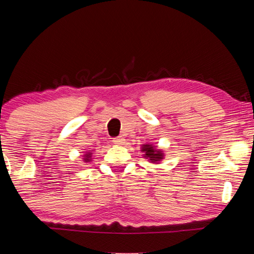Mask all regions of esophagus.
<instances>
[{
  "mask_svg": "<svg viewBox=\"0 0 254 254\" xmlns=\"http://www.w3.org/2000/svg\"><path fill=\"white\" fill-rule=\"evenodd\" d=\"M124 142H126V139L122 136H119V137H115V139H113V143L117 145H122V144H124Z\"/></svg>",
  "mask_w": 254,
  "mask_h": 254,
  "instance_id": "1",
  "label": "esophagus"
}]
</instances>
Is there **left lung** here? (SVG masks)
Masks as SVG:
<instances>
[{"label": "left lung", "instance_id": "left-lung-1", "mask_svg": "<svg viewBox=\"0 0 254 254\" xmlns=\"http://www.w3.org/2000/svg\"><path fill=\"white\" fill-rule=\"evenodd\" d=\"M141 151L144 152V158L149 159V161L152 163H159L163 159L161 150L156 149L152 144H143Z\"/></svg>", "mask_w": 254, "mask_h": 254}]
</instances>
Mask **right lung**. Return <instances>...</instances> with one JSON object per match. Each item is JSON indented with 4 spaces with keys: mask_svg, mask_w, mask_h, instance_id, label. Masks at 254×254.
Returning <instances> with one entry per match:
<instances>
[{
    "mask_svg": "<svg viewBox=\"0 0 254 254\" xmlns=\"http://www.w3.org/2000/svg\"><path fill=\"white\" fill-rule=\"evenodd\" d=\"M84 157H85V158H84V161H85V162H89V161L92 160V152H87V153L85 154Z\"/></svg>",
    "mask_w": 254,
    "mask_h": 254,
    "instance_id": "obj_1",
    "label": "right lung"
}]
</instances>
